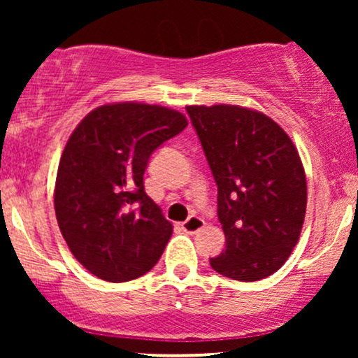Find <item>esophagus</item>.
Instances as JSON below:
<instances>
[{
  "label": "esophagus",
  "mask_w": 358,
  "mask_h": 358,
  "mask_svg": "<svg viewBox=\"0 0 358 358\" xmlns=\"http://www.w3.org/2000/svg\"><path fill=\"white\" fill-rule=\"evenodd\" d=\"M203 227H205V220L200 219V217H196V215H192L190 219H187L182 224V229L187 234H196L199 231H202Z\"/></svg>",
  "instance_id": "34e87169"
}]
</instances>
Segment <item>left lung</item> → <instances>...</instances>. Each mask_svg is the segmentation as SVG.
Instances as JSON below:
<instances>
[{"instance_id":"8db88e82","label":"left lung","mask_w":358,"mask_h":358,"mask_svg":"<svg viewBox=\"0 0 358 358\" xmlns=\"http://www.w3.org/2000/svg\"><path fill=\"white\" fill-rule=\"evenodd\" d=\"M219 187L225 249L212 269L236 281L274 274L298 244L306 213L301 158L274 119L232 104L187 106Z\"/></svg>"}]
</instances>
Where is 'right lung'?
Segmentation results:
<instances>
[{"instance_id":"add662e5","label":"right lung","mask_w":358,"mask_h":358,"mask_svg":"<svg viewBox=\"0 0 358 358\" xmlns=\"http://www.w3.org/2000/svg\"><path fill=\"white\" fill-rule=\"evenodd\" d=\"M187 124L176 109L126 101L92 109L72 131L53 207L69 249L90 274L124 282L159 261L173 225L146 195L143 175L156 148Z\"/></svg>"}]
</instances>
